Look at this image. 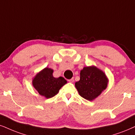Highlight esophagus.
Segmentation results:
<instances>
[{"label": "esophagus", "mask_w": 135, "mask_h": 135, "mask_svg": "<svg viewBox=\"0 0 135 135\" xmlns=\"http://www.w3.org/2000/svg\"><path fill=\"white\" fill-rule=\"evenodd\" d=\"M68 81H69V82H70V83H73V81H74V79H73V78H71V79L68 80Z\"/></svg>", "instance_id": "1"}]
</instances>
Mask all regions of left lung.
<instances>
[{
  "label": "left lung",
  "mask_w": 135,
  "mask_h": 135,
  "mask_svg": "<svg viewBox=\"0 0 135 135\" xmlns=\"http://www.w3.org/2000/svg\"><path fill=\"white\" fill-rule=\"evenodd\" d=\"M105 74L95 66L84 67L80 71V78L75 83L79 95L87 100H94L107 86Z\"/></svg>",
  "instance_id": "8db88e82"
}]
</instances>
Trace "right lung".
I'll use <instances>...</instances> for the list:
<instances>
[{
	"label": "right lung",
	"mask_w": 135,
	"mask_h": 135,
	"mask_svg": "<svg viewBox=\"0 0 135 135\" xmlns=\"http://www.w3.org/2000/svg\"><path fill=\"white\" fill-rule=\"evenodd\" d=\"M53 70L45 68L33 78L32 83L34 88L40 95L50 98L57 95L66 80L62 76L55 78L53 76Z\"/></svg>",
	"instance_id": "1"
}]
</instances>
